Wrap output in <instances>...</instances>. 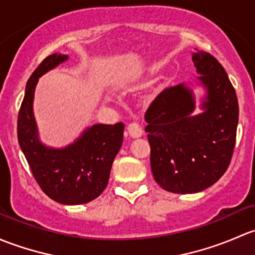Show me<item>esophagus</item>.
<instances>
[{
    "label": "esophagus",
    "mask_w": 255,
    "mask_h": 255,
    "mask_svg": "<svg viewBox=\"0 0 255 255\" xmlns=\"http://www.w3.org/2000/svg\"><path fill=\"white\" fill-rule=\"evenodd\" d=\"M128 132L132 138H137V137H141V136H142L143 131H142V128H141L140 125L136 124V123H131V124H128Z\"/></svg>",
    "instance_id": "obj_1"
}]
</instances>
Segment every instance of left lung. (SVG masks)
Instances as JSON below:
<instances>
[{
  "label": "left lung",
  "instance_id": "obj_1",
  "mask_svg": "<svg viewBox=\"0 0 255 255\" xmlns=\"http://www.w3.org/2000/svg\"><path fill=\"white\" fill-rule=\"evenodd\" d=\"M203 112L195 114L193 89L180 83L164 89L147 109L145 131L151 169L164 190L194 194L209 188L230 166L238 125V101L222 65L205 51L193 54Z\"/></svg>",
  "mask_w": 255,
  "mask_h": 255
}]
</instances>
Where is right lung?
<instances>
[{"instance_id": "1", "label": "right lung", "mask_w": 255, "mask_h": 255, "mask_svg": "<svg viewBox=\"0 0 255 255\" xmlns=\"http://www.w3.org/2000/svg\"><path fill=\"white\" fill-rule=\"evenodd\" d=\"M69 56L52 54L34 71L25 86L18 114V142L41 190L64 205H81L98 198L108 185L113 161L124 136V124H96L86 128L69 146L55 148L39 138L33 112L39 78Z\"/></svg>"}]
</instances>
